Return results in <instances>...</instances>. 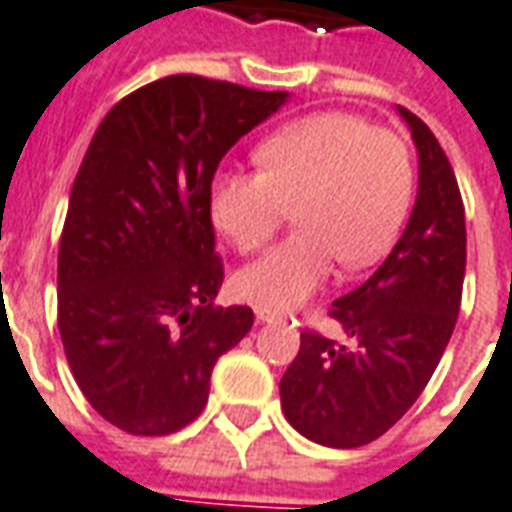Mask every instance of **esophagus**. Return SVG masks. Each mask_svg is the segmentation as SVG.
<instances>
[{
  "instance_id": "esophagus-1",
  "label": "esophagus",
  "mask_w": 512,
  "mask_h": 512,
  "mask_svg": "<svg viewBox=\"0 0 512 512\" xmlns=\"http://www.w3.org/2000/svg\"><path fill=\"white\" fill-rule=\"evenodd\" d=\"M281 316V311H272V308H256V319H259V322H278Z\"/></svg>"
}]
</instances>
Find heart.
<instances>
[{"label": "heart", "mask_w": 512, "mask_h": 512, "mask_svg": "<svg viewBox=\"0 0 512 512\" xmlns=\"http://www.w3.org/2000/svg\"><path fill=\"white\" fill-rule=\"evenodd\" d=\"M261 171H220L212 182L215 229L245 256L264 251L294 207L297 234L234 275V294L259 308H294L338 261L374 264L412 199L409 149L393 130L349 111H319L283 125L256 149Z\"/></svg>", "instance_id": "obj_1"}]
</instances>
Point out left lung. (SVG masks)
I'll return each mask as SVG.
<instances>
[{
  "label": "left lung",
  "mask_w": 512,
  "mask_h": 512,
  "mask_svg": "<svg viewBox=\"0 0 512 512\" xmlns=\"http://www.w3.org/2000/svg\"><path fill=\"white\" fill-rule=\"evenodd\" d=\"M412 130L420 179L401 240L382 267L333 302L346 341L305 330L281 379L286 420L324 447H363L420 398L455 330L466 270L464 201L445 149L423 119Z\"/></svg>",
  "instance_id": "1"
}]
</instances>
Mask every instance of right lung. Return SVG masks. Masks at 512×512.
<instances>
[{
    "mask_svg": "<svg viewBox=\"0 0 512 512\" xmlns=\"http://www.w3.org/2000/svg\"><path fill=\"white\" fill-rule=\"evenodd\" d=\"M286 98L169 76L119 100L92 136L59 240V335L84 398L128 434L193 423L218 357L253 327L251 308L212 305V177Z\"/></svg>",
    "mask_w": 512,
    "mask_h": 512,
    "instance_id": "1",
    "label": "right lung"
}]
</instances>
